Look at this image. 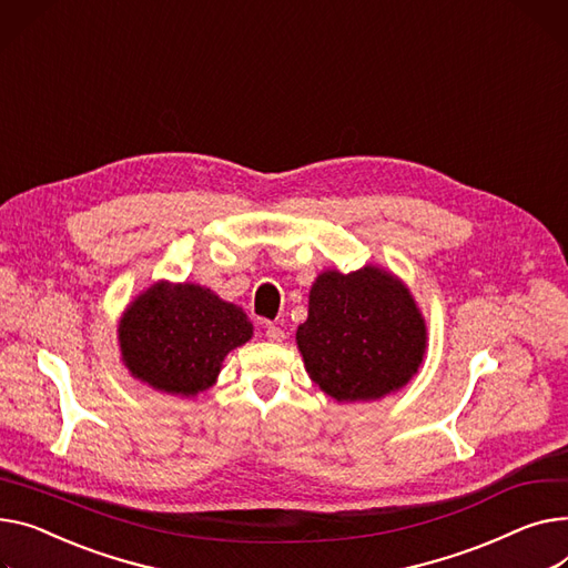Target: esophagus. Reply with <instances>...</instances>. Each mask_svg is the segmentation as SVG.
Returning a JSON list of instances; mask_svg holds the SVG:
<instances>
[{
	"label": "esophagus",
	"mask_w": 568,
	"mask_h": 568,
	"mask_svg": "<svg viewBox=\"0 0 568 568\" xmlns=\"http://www.w3.org/2000/svg\"><path fill=\"white\" fill-rule=\"evenodd\" d=\"M264 335H267V339H272V343H283L285 339V331L276 324H270L267 331H264Z\"/></svg>",
	"instance_id": "1"
}]
</instances>
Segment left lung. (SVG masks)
<instances>
[{"mask_svg": "<svg viewBox=\"0 0 568 568\" xmlns=\"http://www.w3.org/2000/svg\"><path fill=\"white\" fill-rule=\"evenodd\" d=\"M296 345L311 379L337 402L379 399L423 363L427 328L408 290L388 272L317 276Z\"/></svg>", "mask_w": 568, "mask_h": 568, "instance_id": "left-lung-1", "label": "left lung"}]
</instances>
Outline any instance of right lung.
I'll return each mask as SVG.
<instances>
[{"label": "right lung", "instance_id": "add662e5", "mask_svg": "<svg viewBox=\"0 0 568 568\" xmlns=\"http://www.w3.org/2000/svg\"><path fill=\"white\" fill-rule=\"evenodd\" d=\"M251 335L242 308L192 283L153 285L119 326L123 363L136 379L184 397L210 388L225 354Z\"/></svg>", "mask_w": 568, "mask_h": 568}]
</instances>
